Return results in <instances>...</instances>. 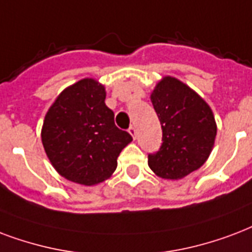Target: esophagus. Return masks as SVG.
Wrapping results in <instances>:
<instances>
[{
  "label": "esophagus",
  "mask_w": 252,
  "mask_h": 252,
  "mask_svg": "<svg viewBox=\"0 0 252 252\" xmlns=\"http://www.w3.org/2000/svg\"><path fill=\"white\" fill-rule=\"evenodd\" d=\"M128 132H129V134L132 136V137H136V128L134 126H129V129H128Z\"/></svg>",
  "instance_id": "1"
}]
</instances>
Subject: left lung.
Here are the masks:
<instances>
[{"label":"left lung","instance_id":"obj_1","mask_svg":"<svg viewBox=\"0 0 252 252\" xmlns=\"http://www.w3.org/2000/svg\"><path fill=\"white\" fill-rule=\"evenodd\" d=\"M151 101L162 128V144L148 156V165L158 177L181 180L210 156L217 136L213 111L194 90L173 76L156 84Z\"/></svg>","mask_w":252,"mask_h":252}]
</instances>
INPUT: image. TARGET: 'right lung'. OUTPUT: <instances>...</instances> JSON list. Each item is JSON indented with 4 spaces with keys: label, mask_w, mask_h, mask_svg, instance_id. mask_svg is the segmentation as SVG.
I'll use <instances>...</instances> for the list:
<instances>
[{
    "label": "right lung",
    "mask_w": 252,
    "mask_h": 252,
    "mask_svg": "<svg viewBox=\"0 0 252 252\" xmlns=\"http://www.w3.org/2000/svg\"><path fill=\"white\" fill-rule=\"evenodd\" d=\"M104 100V86L86 78L64 88L46 113L42 144L54 169L68 181L94 186L108 180L132 141L115 126Z\"/></svg>",
    "instance_id": "add662e5"
}]
</instances>
